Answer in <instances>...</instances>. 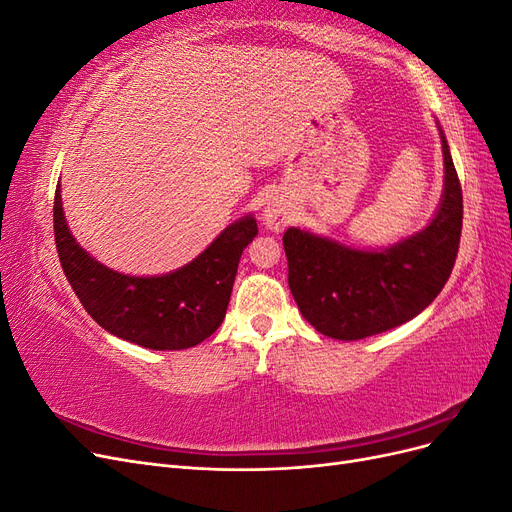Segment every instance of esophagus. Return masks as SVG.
I'll use <instances>...</instances> for the list:
<instances>
[{
	"label": "esophagus",
	"instance_id": "34e87169",
	"mask_svg": "<svg viewBox=\"0 0 512 512\" xmlns=\"http://www.w3.org/2000/svg\"><path fill=\"white\" fill-rule=\"evenodd\" d=\"M290 222V211L280 200H271L267 207L262 209V224H265L273 232H282Z\"/></svg>",
	"mask_w": 512,
	"mask_h": 512
}]
</instances>
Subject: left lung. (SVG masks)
<instances>
[{"label":"left lung","instance_id":"obj_1","mask_svg":"<svg viewBox=\"0 0 512 512\" xmlns=\"http://www.w3.org/2000/svg\"><path fill=\"white\" fill-rule=\"evenodd\" d=\"M438 130L444 190L425 228L378 250H361L294 226L284 232L290 292L318 333L354 342L395 329L431 305L451 277L463 198L440 123Z\"/></svg>","mask_w":512,"mask_h":512}]
</instances>
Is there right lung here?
Returning <instances> with one entry per match:
<instances>
[{
	"mask_svg": "<svg viewBox=\"0 0 512 512\" xmlns=\"http://www.w3.org/2000/svg\"><path fill=\"white\" fill-rule=\"evenodd\" d=\"M55 243L76 297L104 331L149 350H185L220 327L239 258L258 235L254 215L228 224L205 252L164 275H128L108 269L72 237L57 185Z\"/></svg>",
	"mask_w": 512,
	"mask_h": 512,
	"instance_id": "right-lung-1",
	"label": "right lung"
}]
</instances>
